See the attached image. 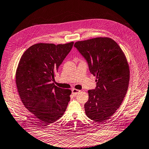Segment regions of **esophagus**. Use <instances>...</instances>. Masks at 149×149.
<instances>
[{
    "instance_id": "34e87169",
    "label": "esophagus",
    "mask_w": 149,
    "mask_h": 149,
    "mask_svg": "<svg viewBox=\"0 0 149 149\" xmlns=\"http://www.w3.org/2000/svg\"><path fill=\"white\" fill-rule=\"evenodd\" d=\"M80 92V90H77V89H75V88H73L72 90V93L74 94V96H76L77 94Z\"/></svg>"
}]
</instances>
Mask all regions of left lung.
<instances>
[{"label":"left lung","instance_id":"1","mask_svg":"<svg viewBox=\"0 0 149 149\" xmlns=\"http://www.w3.org/2000/svg\"><path fill=\"white\" fill-rule=\"evenodd\" d=\"M74 47L86 59L96 87L89 90L84 104L86 115L99 123L110 119L126 95L129 66L119 46L110 38L97 37L77 42Z\"/></svg>","mask_w":149,"mask_h":149}]
</instances>
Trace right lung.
<instances>
[{
  "label": "right lung",
  "instance_id": "obj_1",
  "mask_svg": "<svg viewBox=\"0 0 149 149\" xmlns=\"http://www.w3.org/2000/svg\"><path fill=\"white\" fill-rule=\"evenodd\" d=\"M74 42L65 45L38 43L22 55L16 72V84L25 107L45 124L62 116L70 100L71 91L52 81Z\"/></svg>",
  "mask_w": 149,
  "mask_h": 149
}]
</instances>
